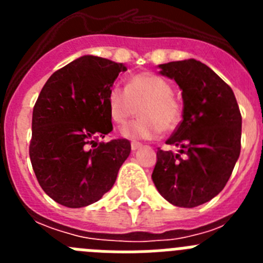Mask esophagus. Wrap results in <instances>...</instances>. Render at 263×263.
I'll return each mask as SVG.
<instances>
[{"label":"esophagus","instance_id":"obj_1","mask_svg":"<svg viewBox=\"0 0 263 263\" xmlns=\"http://www.w3.org/2000/svg\"><path fill=\"white\" fill-rule=\"evenodd\" d=\"M130 146H132V150H133V152H136V150H138V148L142 147V143L132 142V143H130Z\"/></svg>","mask_w":263,"mask_h":263}]
</instances>
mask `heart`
Masks as SVG:
<instances>
[{
  "mask_svg": "<svg viewBox=\"0 0 263 263\" xmlns=\"http://www.w3.org/2000/svg\"><path fill=\"white\" fill-rule=\"evenodd\" d=\"M106 103L111 120L118 125L127 124L141 106L142 117L122 129L126 138H155L163 130L175 129L182 120V106L168 81L152 72L133 76L126 88L111 87Z\"/></svg>",
  "mask_w": 263,
  "mask_h": 263,
  "instance_id": "obj_1",
  "label": "heart"
}]
</instances>
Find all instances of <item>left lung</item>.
<instances>
[{
  "instance_id": "left-lung-1",
  "label": "left lung",
  "mask_w": 263,
  "mask_h": 263,
  "mask_svg": "<svg viewBox=\"0 0 263 263\" xmlns=\"http://www.w3.org/2000/svg\"><path fill=\"white\" fill-rule=\"evenodd\" d=\"M158 67L182 89L183 120L166 141L179 153L158 148L153 182L168 203L194 208L220 194L231 178L241 152L240 108L232 88L204 63Z\"/></svg>"
}]
</instances>
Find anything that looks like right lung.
Here are the masks:
<instances>
[{"label":"right lung","instance_id":"obj_1","mask_svg":"<svg viewBox=\"0 0 263 263\" xmlns=\"http://www.w3.org/2000/svg\"><path fill=\"white\" fill-rule=\"evenodd\" d=\"M122 63L84 55L46 81L32 110L30 159L39 184L57 203L81 208L115 184L130 154L127 139L99 142L113 130L108 93Z\"/></svg>","mask_w":263,"mask_h":263}]
</instances>
